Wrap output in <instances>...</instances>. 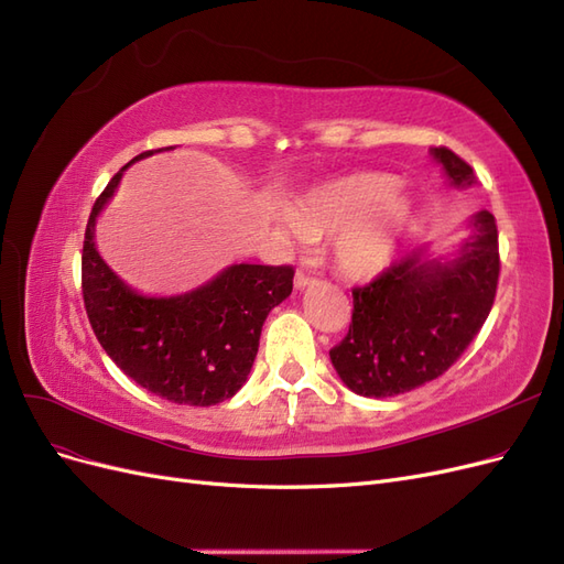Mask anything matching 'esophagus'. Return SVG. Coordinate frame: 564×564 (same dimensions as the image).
<instances>
[{"instance_id": "esophagus-1", "label": "esophagus", "mask_w": 564, "mask_h": 564, "mask_svg": "<svg viewBox=\"0 0 564 564\" xmlns=\"http://www.w3.org/2000/svg\"><path fill=\"white\" fill-rule=\"evenodd\" d=\"M313 282V278L308 275V272H303V270H299L296 272V278H294V284H296V289H305Z\"/></svg>"}]
</instances>
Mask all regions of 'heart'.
Wrapping results in <instances>:
<instances>
[{"instance_id":"1","label":"heart","mask_w":564,"mask_h":564,"mask_svg":"<svg viewBox=\"0 0 564 564\" xmlns=\"http://www.w3.org/2000/svg\"><path fill=\"white\" fill-rule=\"evenodd\" d=\"M395 193V176H340L315 185L294 212H278V224L294 240L336 235V268L346 278L367 280L388 268L406 226L409 207Z\"/></svg>"}]
</instances>
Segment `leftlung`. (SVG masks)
<instances>
[{"label": "left lung", "instance_id": "1", "mask_svg": "<svg viewBox=\"0 0 564 564\" xmlns=\"http://www.w3.org/2000/svg\"><path fill=\"white\" fill-rule=\"evenodd\" d=\"M431 152L456 187L477 181L449 148ZM473 228L456 259L414 249L352 289V322L329 357L357 395L390 398L442 377L482 329L499 284V230L489 212Z\"/></svg>", "mask_w": 564, "mask_h": 564}]
</instances>
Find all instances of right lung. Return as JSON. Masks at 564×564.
<instances>
[{
  "mask_svg": "<svg viewBox=\"0 0 564 564\" xmlns=\"http://www.w3.org/2000/svg\"><path fill=\"white\" fill-rule=\"evenodd\" d=\"M160 150L141 152L129 164ZM129 164L94 202L84 232L82 296L91 329L110 360L141 388L176 404H218L247 381L268 313L292 294L294 268L240 263L181 296L135 294L94 245L96 216Z\"/></svg>",
  "mask_w": 564,
  "mask_h": 564,
  "instance_id": "1",
  "label": "right lung"
}]
</instances>
